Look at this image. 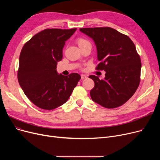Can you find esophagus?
<instances>
[{
	"mask_svg": "<svg viewBox=\"0 0 160 160\" xmlns=\"http://www.w3.org/2000/svg\"><path fill=\"white\" fill-rule=\"evenodd\" d=\"M86 78H88V76L87 75H85V74H81V78H82V80H83V79H85Z\"/></svg>",
	"mask_w": 160,
	"mask_h": 160,
	"instance_id": "1",
	"label": "esophagus"
}]
</instances>
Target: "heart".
I'll use <instances>...</instances> for the list:
<instances>
[{"instance_id":"heart-1","label":"heart","mask_w":160,"mask_h":160,"mask_svg":"<svg viewBox=\"0 0 160 160\" xmlns=\"http://www.w3.org/2000/svg\"><path fill=\"white\" fill-rule=\"evenodd\" d=\"M77 43H78V45H79L80 47H81L84 45L89 43V42L87 39H86L85 38H78L77 39Z\"/></svg>"}]
</instances>
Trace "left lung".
<instances>
[{"label": "left lung", "mask_w": 160, "mask_h": 160, "mask_svg": "<svg viewBox=\"0 0 160 160\" xmlns=\"http://www.w3.org/2000/svg\"><path fill=\"white\" fill-rule=\"evenodd\" d=\"M80 30L95 41L100 62L96 70L106 71L104 79L89 77L95 82L91 99L106 108L122 106L135 93L141 80V58L135 45L128 36L110 27Z\"/></svg>", "instance_id": "8db88e82"}]
</instances>
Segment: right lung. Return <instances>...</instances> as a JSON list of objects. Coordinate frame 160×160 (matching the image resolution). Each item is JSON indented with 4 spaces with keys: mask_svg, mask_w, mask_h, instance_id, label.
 I'll return each instance as SVG.
<instances>
[{
    "mask_svg": "<svg viewBox=\"0 0 160 160\" xmlns=\"http://www.w3.org/2000/svg\"><path fill=\"white\" fill-rule=\"evenodd\" d=\"M77 28H47L24 45L19 56L18 78L24 94L39 108L51 110L65 103L81 78L73 72L58 74L57 62L63 57L65 41Z\"/></svg>",
    "mask_w": 160,
    "mask_h": 160,
    "instance_id": "obj_1",
    "label": "right lung"
}]
</instances>
